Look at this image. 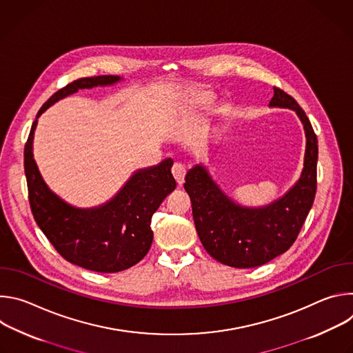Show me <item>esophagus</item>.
I'll use <instances>...</instances> for the list:
<instances>
[{"label": "esophagus", "mask_w": 353, "mask_h": 353, "mask_svg": "<svg viewBox=\"0 0 353 353\" xmlns=\"http://www.w3.org/2000/svg\"><path fill=\"white\" fill-rule=\"evenodd\" d=\"M172 173H173V177L176 179L177 184L181 185L184 183V177H185V169L183 165L180 163H174L173 168H172Z\"/></svg>", "instance_id": "esophagus-1"}]
</instances>
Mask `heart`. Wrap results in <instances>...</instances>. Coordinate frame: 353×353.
<instances>
[{
  "label": "heart",
  "mask_w": 353,
  "mask_h": 353,
  "mask_svg": "<svg viewBox=\"0 0 353 353\" xmlns=\"http://www.w3.org/2000/svg\"><path fill=\"white\" fill-rule=\"evenodd\" d=\"M211 96L205 94V93H201L195 96V103H198L199 106H208L211 103Z\"/></svg>",
  "instance_id": "obj_1"
}]
</instances>
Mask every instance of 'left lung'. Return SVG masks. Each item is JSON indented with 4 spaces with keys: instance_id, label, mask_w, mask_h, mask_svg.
Segmentation results:
<instances>
[{
    "instance_id": "left-lung-1",
    "label": "left lung",
    "mask_w": 353,
    "mask_h": 353,
    "mask_svg": "<svg viewBox=\"0 0 353 353\" xmlns=\"http://www.w3.org/2000/svg\"><path fill=\"white\" fill-rule=\"evenodd\" d=\"M270 108L294 110L306 134L303 170L285 195L265 207H243L218 187L203 165H195L185 174L184 188L201 243L211 257L234 268L260 267L289 250L316 196L319 145L310 120L279 88H274Z\"/></svg>"
}]
</instances>
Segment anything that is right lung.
Here are the masks:
<instances>
[{
	"label": "right lung",
	"mask_w": 353,
	"mask_h": 353,
	"mask_svg": "<svg viewBox=\"0 0 353 353\" xmlns=\"http://www.w3.org/2000/svg\"><path fill=\"white\" fill-rule=\"evenodd\" d=\"M121 81L117 75L77 79L57 90L39 110L23 152L29 203L33 218L48 241L71 264L96 272H119L139 263L152 244L150 219L176 188L173 161L135 172L109 203L89 210L75 208L44 183L33 159L32 143L39 116L60 99L93 86Z\"/></svg>",
	"instance_id": "1"
}]
</instances>
